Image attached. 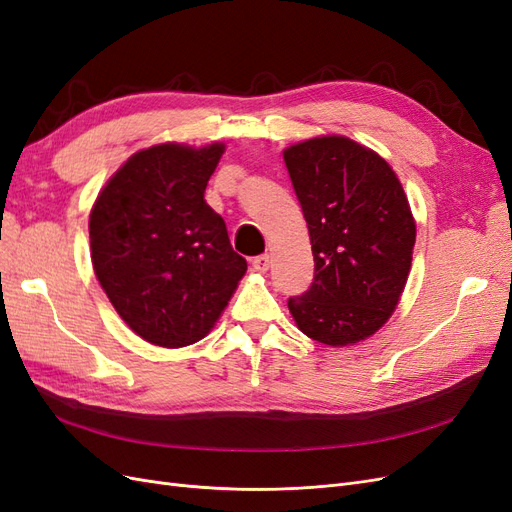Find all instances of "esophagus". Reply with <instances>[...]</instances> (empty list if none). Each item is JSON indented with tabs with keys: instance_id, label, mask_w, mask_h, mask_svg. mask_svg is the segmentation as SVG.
Here are the masks:
<instances>
[{
	"instance_id": "34e87169",
	"label": "esophagus",
	"mask_w": 512,
	"mask_h": 512,
	"mask_svg": "<svg viewBox=\"0 0 512 512\" xmlns=\"http://www.w3.org/2000/svg\"><path fill=\"white\" fill-rule=\"evenodd\" d=\"M252 267L260 273H265L269 269V254H260V256H254L252 258Z\"/></svg>"
}]
</instances>
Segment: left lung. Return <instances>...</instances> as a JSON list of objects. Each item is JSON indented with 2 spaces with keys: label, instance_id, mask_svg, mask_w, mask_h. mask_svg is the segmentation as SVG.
I'll list each match as a JSON object with an SVG mask.
<instances>
[{
  "label": "left lung",
  "instance_id": "8db88e82",
  "mask_svg": "<svg viewBox=\"0 0 512 512\" xmlns=\"http://www.w3.org/2000/svg\"><path fill=\"white\" fill-rule=\"evenodd\" d=\"M284 162L314 254V282L288 309L333 348L363 342L391 318L408 282L416 224L395 170L346 136L290 145Z\"/></svg>",
  "mask_w": 512,
  "mask_h": 512
}]
</instances>
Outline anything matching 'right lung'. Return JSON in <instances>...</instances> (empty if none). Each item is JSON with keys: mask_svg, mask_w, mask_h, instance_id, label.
<instances>
[{"mask_svg": "<svg viewBox=\"0 0 512 512\" xmlns=\"http://www.w3.org/2000/svg\"><path fill=\"white\" fill-rule=\"evenodd\" d=\"M222 143L153 145L106 181L89 213L91 262L121 320L162 348L203 339L247 262L205 203Z\"/></svg>", "mask_w": 512, "mask_h": 512, "instance_id": "1", "label": "right lung"}]
</instances>
